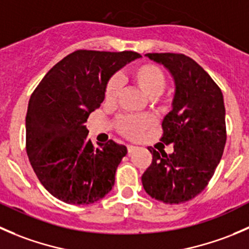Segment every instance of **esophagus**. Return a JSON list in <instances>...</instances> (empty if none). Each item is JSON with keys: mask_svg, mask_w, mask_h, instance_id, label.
<instances>
[{"mask_svg": "<svg viewBox=\"0 0 249 249\" xmlns=\"http://www.w3.org/2000/svg\"><path fill=\"white\" fill-rule=\"evenodd\" d=\"M135 150H137V146H133V145H128V146H127V151H128V155L133 154V152H134Z\"/></svg>", "mask_w": 249, "mask_h": 249, "instance_id": "1", "label": "esophagus"}]
</instances>
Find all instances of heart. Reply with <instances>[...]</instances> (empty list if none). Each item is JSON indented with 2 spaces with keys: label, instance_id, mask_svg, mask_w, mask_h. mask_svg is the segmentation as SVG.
<instances>
[{
  "label": "heart",
  "instance_id": "1",
  "mask_svg": "<svg viewBox=\"0 0 249 249\" xmlns=\"http://www.w3.org/2000/svg\"><path fill=\"white\" fill-rule=\"evenodd\" d=\"M128 80L139 88L147 98L156 100L166 87V76L157 65L144 63L135 65L128 72ZM120 94V85L117 78L112 77L107 81L104 89V99L107 104L116 103ZM155 120L149 115L142 116H121L117 119L115 127L117 132L127 139H138L146 130L151 129Z\"/></svg>",
  "mask_w": 249,
  "mask_h": 249
}]
</instances>
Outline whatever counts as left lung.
I'll return each mask as SVG.
<instances>
[{
	"mask_svg": "<svg viewBox=\"0 0 249 249\" xmlns=\"http://www.w3.org/2000/svg\"><path fill=\"white\" fill-rule=\"evenodd\" d=\"M162 64L176 83L172 111L162 121L161 142L173 152L152 154L142 177L145 191L157 201L178 205L205 190L223 156L226 142L225 107L220 88L194 59L177 53H147Z\"/></svg>",
	"mask_w": 249,
	"mask_h": 249,
	"instance_id": "left-lung-1",
	"label": "left lung"
}]
</instances>
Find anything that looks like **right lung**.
I'll list each match as a JSON object with an SVG mask.
<instances>
[{"label":"right lung","mask_w":249,"mask_h":249,"mask_svg":"<svg viewBox=\"0 0 249 249\" xmlns=\"http://www.w3.org/2000/svg\"><path fill=\"white\" fill-rule=\"evenodd\" d=\"M139 53L80 49L46 73L29 100L26 152L46 190L70 205H90L111 191L124 145L87 139L88 116L104 102L112 75Z\"/></svg>","instance_id":"right-lung-1"}]
</instances>
